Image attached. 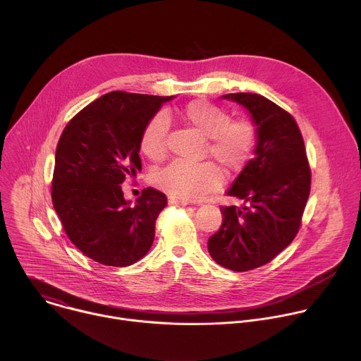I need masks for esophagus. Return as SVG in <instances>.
I'll return each mask as SVG.
<instances>
[{
    "label": "esophagus",
    "instance_id": "obj_1",
    "mask_svg": "<svg viewBox=\"0 0 361 361\" xmlns=\"http://www.w3.org/2000/svg\"><path fill=\"white\" fill-rule=\"evenodd\" d=\"M169 202L173 204V205H188V204H190L188 201L178 200V198H174V197H170V198H169Z\"/></svg>",
    "mask_w": 361,
    "mask_h": 361
}]
</instances>
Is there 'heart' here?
Here are the masks:
<instances>
[{
	"label": "heart",
	"mask_w": 361,
	"mask_h": 361,
	"mask_svg": "<svg viewBox=\"0 0 361 361\" xmlns=\"http://www.w3.org/2000/svg\"><path fill=\"white\" fill-rule=\"evenodd\" d=\"M183 124L207 138V154L221 166L228 176L240 174L248 164L255 144L257 133L251 121H231L230 114L209 101L188 102L178 111ZM169 124L163 116L152 117L142 130L140 149L152 161H159L167 151ZM224 176L213 163L188 164L174 161L154 177L157 187L171 197L184 201H197L221 187Z\"/></svg>",
	"instance_id": "1"
}]
</instances>
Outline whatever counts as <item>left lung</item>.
I'll return each mask as SVG.
<instances>
[{
    "label": "left lung",
    "mask_w": 361,
    "mask_h": 361,
    "mask_svg": "<svg viewBox=\"0 0 361 361\" xmlns=\"http://www.w3.org/2000/svg\"><path fill=\"white\" fill-rule=\"evenodd\" d=\"M221 98L248 111L257 144L252 159L227 191L241 204L221 207V227L207 247L217 264L248 271L271 262L295 237L312 174L301 133L287 111L260 94Z\"/></svg>",
    "instance_id": "1"
}]
</instances>
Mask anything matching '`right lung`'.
<instances>
[{
    "instance_id": "right-lung-1",
    "label": "right lung",
    "mask_w": 361,
    "mask_h": 361,
    "mask_svg": "<svg viewBox=\"0 0 361 361\" xmlns=\"http://www.w3.org/2000/svg\"><path fill=\"white\" fill-rule=\"evenodd\" d=\"M173 98L111 91L82 109L60 137L54 209L71 243L97 263L131 266L154 241L166 194L147 187L133 204L120 184L141 171L142 130Z\"/></svg>"
}]
</instances>
